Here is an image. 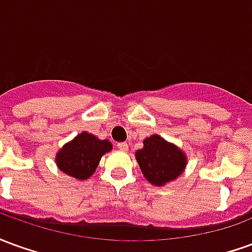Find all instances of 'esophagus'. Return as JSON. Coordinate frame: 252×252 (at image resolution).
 Returning <instances> with one entry per match:
<instances>
[{
	"instance_id": "1",
	"label": "esophagus",
	"mask_w": 252,
	"mask_h": 252,
	"mask_svg": "<svg viewBox=\"0 0 252 252\" xmlns=\"http://www.w3.org/2000/svg\"><path fill=\"white\" fill-rule=\"evenodd\" d=\"M117 148L121 150V151H128V143L123 142V143H117Z\"/></svg>"
}]
</instances>
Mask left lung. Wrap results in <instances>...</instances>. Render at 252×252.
<instances>
[{"mask_svg":"<svg viewBox=\"0 0 252 252\" xmlns=\"http://www.w3.org/2000/svg\"><path fill=\"white\" fill-rule=\"evenodd\" d=\"M142 150L136 151V160L146 180L155 186H163L177 180L186 167L185 154L175 144L159 135L144 139Z\"/></svg>","mask_w":252,"mask_h":252,"instance_id":"obj_1","label":"left lung"}]
</instances>
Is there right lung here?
Here are the masks:
<instances>
[{"label": "right lung", "instance_id": "right-lung-1", "mask_svg": "<svg viewBox=\"0 0 252 252\" xmlns=\"http://www.w3.org/2000/svg\"><path fill=\"white\" fill-rule=\"evenodd\" d=\"M110 150L109 140H99L89 132H82L59 150L55 160L64 174L77 180H88L94 174L101 157Z\"/></svg>", "mask_w": 252, "mask_h": 252}]
</instances>
